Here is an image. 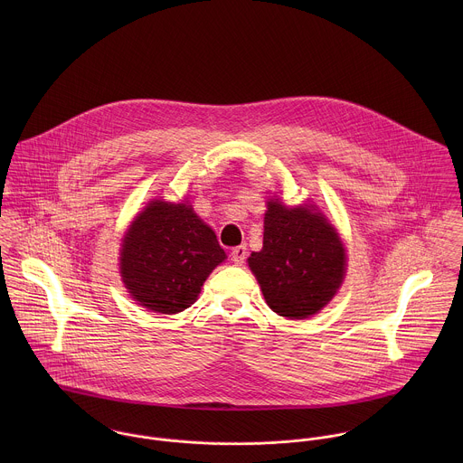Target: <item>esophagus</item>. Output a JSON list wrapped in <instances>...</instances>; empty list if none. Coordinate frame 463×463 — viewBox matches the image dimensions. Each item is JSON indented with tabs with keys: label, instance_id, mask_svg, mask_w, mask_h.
<instances>
[{
	"label": "esophagus",
	"instance_id": "obj_1",
	"mask_svg": "<svg viewBox=\"0 0 463 463\" xmlns=\"http://www.w3.org/2000/svg\"><path fill=\"white\" fill-rule=\"evenodd\" d=\"M246 257H248V248H246V246H237V248L232 250V260H233V264H244Z\"/></svg>",
	"mask_w": 463,
	"mask_h": 463
}]
</instances>
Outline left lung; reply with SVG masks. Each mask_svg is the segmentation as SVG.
<instances>
[{
    "label": "left lung",
    "instance_id": "1",
    "mask_svg": "<svg viewBox=\"0 0 463 463\" xmlns=\"http://www.w3.org/2000/svg\"><path fill=\"white\" fill-rule=\"evenodd\" d=\"M248 264L278 316L305 319L328 305L340 287L345 253L325 215L270 201L264 217V248L251 253Z\"/></svg>",
    "mask_w": 463,
    "mask_h": 463
}]
</instances>
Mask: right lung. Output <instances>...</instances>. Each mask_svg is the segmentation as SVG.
Returning <instances> with one entry per match:
<instances>
[{
	"label": "right lung",
	"mask_w": 463,
	"mask_h": 463,
	"mask_svg": "<svg viewBox=\"0 0 463 463\" xmlns=\"http://www.w3.org/2000/svg\"><path fill=\"white\" fill-rule=\"evenodd\" d=\"M224 257L215 233L191 206L153 201L125 237L121 270L138 305L178 314L196 301L204 279Z\"/></svg>",
	"instance_id": "obj_1"
}]
</instances>
